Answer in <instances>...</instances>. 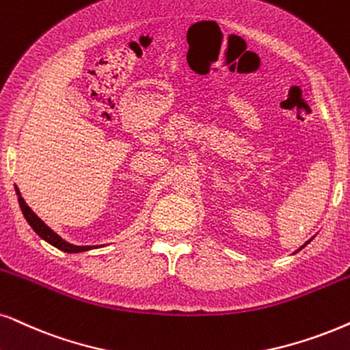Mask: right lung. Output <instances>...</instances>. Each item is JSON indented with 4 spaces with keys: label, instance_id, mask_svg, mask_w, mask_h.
Instances as JSON below:
<instances>
[{
    "label": "right lung",
    "instance_id": "obj_1",
    "mask_svg": "<svg viewBox=\"0 0 350 350\" xmlns=\"http://www.w3.org/2000/svg\"><path fill=\"white\" fill-rule=\"evenodd\" d=\"M16 192H17V200H19L21 210H22V213H24L25 219H27V223L30 224V226H32L33 231L37 232L40 237H42V239H45V241L48 242V244L55 245L56 249H59V250L69 252V254H77V252H85V250H90V249H94V247H88V245H72V244H68V242L63 241V239H61L59 236H57V234L53 232L51 229L48 228L46 224L43 223V221L40 219L38 216L35 215L32 210H30L27 203L24 202V198L21 197L19 190L16 189Z\"/></svg>",
    "mask_w": 350,
    "mask_h": 350
}]
</instances>
